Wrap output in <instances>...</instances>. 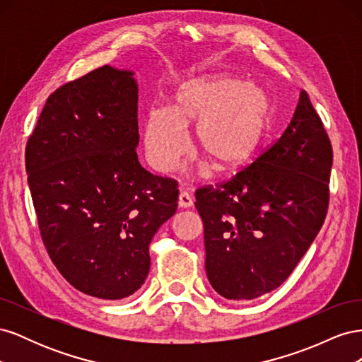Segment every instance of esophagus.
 Wrapping results in <instances>:
<instances>
[{
	"instance_id": "esophagus-1",
	"label": "esophagus",
	"mask_w": 362,
	"mask_h": 362,
	"mask_svg": "<svg viewBox=\"0 0 362 362\" xmlns=\"http://www.w3.org/2000/svg\"><path fill=\"white\" fill-rule=\"evenodd\" d=\"M193 205V199L189 193L181 192L178 194V206L180 208H190Z\"/></svg>"
}]
</instances>
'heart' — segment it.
Listing matches in <instances>:
<instances>
[{"instance_id": "obj_1", "label": "heart", "mask_w": 362, "mask_h": 362, "mask_svg": "<svg viewBox=\"0 0 362 362\" xmlns=\"http://www.w3.org/2000/svg\"><path fill=\"white\" fill-rule=\"evenodd\" d=\"M273 117L266 87L234 75H202L182 83L170 108L152 107L144 125L145 154L152 168L170 172L187 152V128L218 172L243 168L255 157Z\"/></svg>"}]
</instances>
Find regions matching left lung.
<instances>
[{
  "label": "left lung",
  "instance_id": "1",
  "mask_svg": "<svg viewBox=\"0 0 362 362\" xmlns=\"http://www.w3.org/2000/svg\"><path fill=\"white\" fill-rule=\"evenodd\" d=\"M332 146L305 90L287 129L250 166L196 192L204 222L205 270L229 300L278 288L325 222Z\"/></svg>",
  "mask_w": 362,
  "mask_h": 362
}]
</instances>
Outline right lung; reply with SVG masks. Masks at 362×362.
<instances>
[{
  "mask_svg": "<svg viewBox=\"0 0 362 362\" xmlns=\"http://www.w3.org/2000/svg\"><path fill=\"white\" fill-rule=\"evenodd\" d=\"M137 100L134 72L105 64L48 98L25 149L48 254L72 287L98 299L144 286L151 240L178 206L177 181L137 160Z\"/></svg>",
  "mask_w": 362,
  "mask_h": 362,
  "instance_id": "obj_1",
  "label": "right lung"
}]
</instances>
